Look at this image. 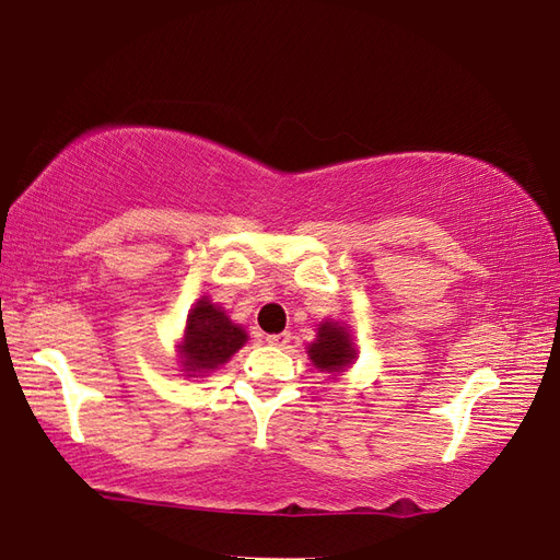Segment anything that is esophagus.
I'll use <instances>...</instances> for the list:
<instances>
[{"label":"esophagus","instance_id":"obj_1","mask_svg":"<svg viewBox=\"0 0 560 560\" xmlns=\"http://www.w3.org/2000/svg\"><path fill=\"white\" fill-rule=\"evenodd\" d=\"M266 341H268L270 346L288 348V346H290V341H292V336H290L288 331H282V334H270V336H266Z\"/></svg>","mask_w":560,"mask_h":560}]
</instances>
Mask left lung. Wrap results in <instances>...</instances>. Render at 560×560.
I'll return each instance as SVG.
<instances>
[{
  "instance_id": "8db88e82",
  "label": "left lung",
  "mask_w": 560,
  "mask_h": 560,
  "mask_svg": "<svg viewBox=\"0 0 560 560\" xmlns=\"http://www.w3.org/2000/svg\"><path fill=\"white\" fill-rule=\"evenodd\" d=\"M310 358L319 371L339 373L341 368H346L355 358L351 336H348V331L339 324H322L319 336H316V341L310 346Z\"/></svg>"
}]
</instances>
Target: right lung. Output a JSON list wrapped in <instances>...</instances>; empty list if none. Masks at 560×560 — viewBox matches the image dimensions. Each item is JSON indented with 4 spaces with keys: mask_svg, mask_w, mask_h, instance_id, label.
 I'll return each instance as SVG.
<instances>
[{
    "mask_svg": "<svg viewBox=\"0 0 560 560\" xmlns=\"http://www.w3.org/2000/svg\"><path fill=\"white\" fill-rule=\"evenodd\" d=\"M246 343V331L231 324L229 316L209 300H199L187 316L183 341L185 371L207 373L226 363Z\"/></svg>",
    "mask_w": 560,
    "mask_h": 560,
    "instance_id": "right-lung-1",
    "label": "right lung"
}]
</instances>
